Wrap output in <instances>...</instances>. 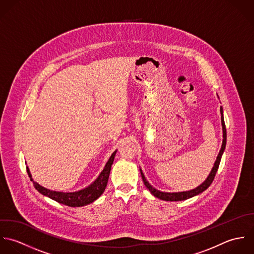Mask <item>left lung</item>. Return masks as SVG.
Listing matches in <instances>:
<instances>
[{
    "instance_id": "obj_1",
    "label": "left lung",
    "mask_w": 254,
    "mask_h": 254,
    "mask_svg": "<svg viewBox=\"0 0 254 254\" xmlns=\"http://www.w3.org/2000/svg\"><path fill=\"white\" fill-rule=\"evenodd\" d=\"M220 112H221V123H222V128H223V143H222V147H221V150L217 156V159L214 163V167L212 168L209 176L207 177V179L204 181V183H202L199 187H197L196 189H193L191 190H188V191H182V192H164V191H160L156 189H154L152 186L147 182V180L145 179V176L144 174L142 173L141 169H140V173H141V178H142V181L145 185V187L149 190V191L152 193L153 195L157 198H160L162 200H165V201H182V200H186V199H189V198H191L199 193L203 192L204 190H206L210 185L212 184L214 178H215V175L218 171V168H219V165H220V161H221V158H222V155L224 153L225 150V147H226V142H227V131H226V126H225V122H224V116H223V108L221 107L220 108Z\"/></svg>"
}]
</instances>
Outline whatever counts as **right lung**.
<instances>
[{
	"label": "right lung",
	"mask_w": 254,
	"mask_h": 254,
	"mask_svg": "<svg viewBox=\"0 0 254 254\" xmlns=\"http://www.w3.org/2000/svg\"><path fill=\"white\" fill-rule=\"evenodd\" d=\"M116 152L117 151H115V152L111 155V157L109 158L107 164L105 165L101 174L98 176V178L90 186H88L87 188H85L83 190H80L78 191H74V192L55 191V190L45 189L44 187L40 186L39 184H37L36 182L33 181L28 167H26V170H27V174H28V176L30 178V181L33 182L34 188L41 194L51 198V199L57 201V202L66 205V206L80 207V206H84V205L90 204V203L95 201L98 197L101 196V194L104 192V190H105V189L107 187V184H108L109 175H110V172H111V167L113 165Z\"/></svg>",
	"instance_id": "obj_1"
}]
</instances>
